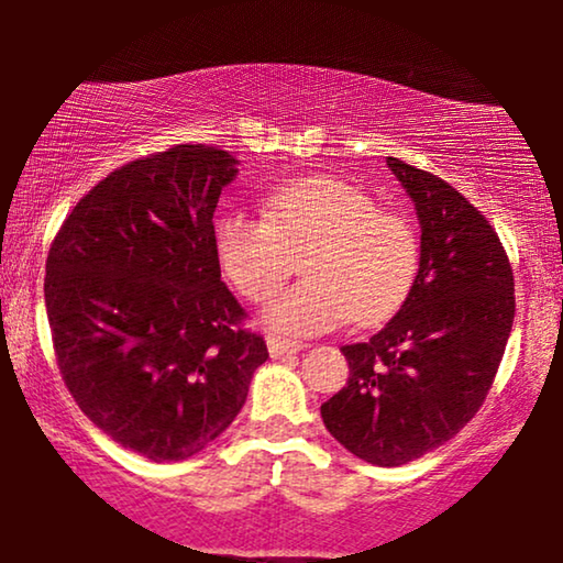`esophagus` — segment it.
<instances>
[{
  "label": "esophagus",
  "mask_w": 563,
  "mask_h": 563,
  "mask_svg": "<svg viewBox=\"0 0 563 563\" xmlns=\"http://www.w3.org/2000/svg\"><path fill=\"white\" fill-rule=\"evenodd\" d=\"M266 345H268V353H272V358H287V356H295V353H299V351L305 349L302 343H297V341H287V338H276V335L268 338Z\"/></svg>",
  "instance_id": "34e87169"
}]
</instances>
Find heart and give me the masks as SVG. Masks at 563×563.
Returning a JSON list of instances; mask_svg holds the SVG:
<instances>
[{"label": "heart", "instance_id": "heart-1", "mask_svg": "<svg viewBox=\"0 0 563 563\" xmlns=\"http://www.w3.org/2000/svg\"><path fill=\"white\" fill-rule=\"evenodd\" d=\"M261 218L228 212L214 222L225 279L251 302H266L302 251V279L266 307L268 328L291 335L333 330L351 318L379 322L410 295L420 268L412 220L376 207L341 176H299L261 195Z\"/></svg>", "mask_w": 563, "mask_h": 563}]
</instances>
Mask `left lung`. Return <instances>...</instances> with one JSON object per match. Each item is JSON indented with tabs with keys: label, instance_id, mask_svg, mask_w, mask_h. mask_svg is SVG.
<instances>
[{
	"label": "left lung",
	"instance_id": "8db88e82",
	"mask_svg": "<svg viewBox=\"0 0 563 563\" xmlns=\"http://www.w3.org/2000/svg\"><path fill=\"white\" fill-rule=\"evenodd\" d=\"M420 220V268L399 312L343 345L345 387L322 402L330 435L374 466H402L451 441L495 382L515 282L489 220L438 176L387 158Z\"/></svg>",
	"mask_w": 563,
	"mask_h": 563
}]
</instances>
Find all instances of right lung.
Listing matches in <instances>:
<instances>
[{
    "instance_id": "1",
    "label": "right lung",
    "mask_w": 563,
    "mask_h": 563,
    "mask_svg": "<svg viewBox=\"0 0 563 563\" xmlns=\"http://www.w3.org/2000/svg\"><path fill=\"white\" fill-rule=\"evenodd\" d=\"M235 166L210 145L130 161L79 199L45 261L68 391L102 433L156 464L207 449L268 358L214 253L212 214Z\"/></svg>"
}]
</instances>
